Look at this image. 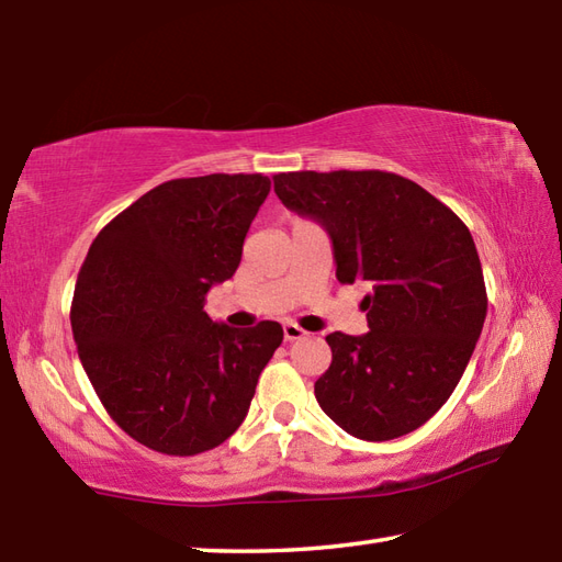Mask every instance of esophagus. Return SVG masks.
<instances>
[{
    "mask_svg": "<svg viewBox=\"0 0 562 562\" xmlns=\"http://www.w3.org/2000/svg\"><path fill=\"white\" fill-rule=\"evenodd\" d=\"M282 331H284V341H297V339L307 337V331H304V329L297 327V325H292V322H288V325L282 327Z\"/></svg>",
    "mask_w": 562,
    "mask_h": 562,
    "instance_id": "esophagus-1",
    "label": "esophagus"
}]
</instances>
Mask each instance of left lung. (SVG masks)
Masks as SVG:
<instances>
[{
    "label": "left lung",
    "instance_id": "1",
    "mask_svg": "<svg viewBox=\"0 0 562 562\" xmlns=\"http://www.w3.org/2000/svg\"><path fill=\"white\" fill-rule=\"evenodd\" d=\"M274 193L331 237L337 280L372 282L369 331H331L315 396L364 441L398 439L449 402L481 337L488 297L469 227L451 207L386 170H297Z\"/></svg>",
    "mask_w": 562,
    "mask_h": 562
}]
</instances>
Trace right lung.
I'll return each mask as SVG.
<instances>
[{
    "instance_id": "obj_1",
    "label": "right lung",
    "mask_w": 562,
    "mask_h": 562,
    "mask_svg": "<svg viewBox=\"0 0 562 562\" xmlns=\"http://www.w3.org/2000/svg\"><path fill=\"white\" fill-rule=\"evenodd\" d=\"M268 193L262 173L168 180L89 247L71 302L76 349L109 416L148 449L221 446L282 345L278 322L233 329L203 310L207 290L235 274Z\"/></svg>"
}]
</instances>
